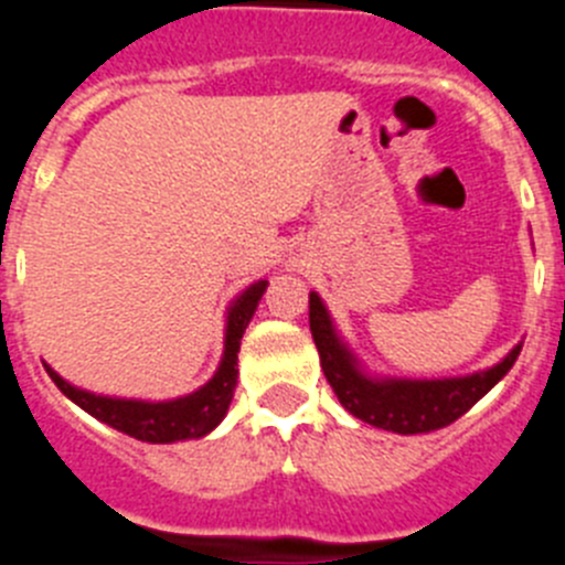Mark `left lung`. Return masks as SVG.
<instances>
[{
    "instance_id": "left-lung-1",
    "label": "left lung",
    "mask_w": 565,
    "mask_h": 565,
    "mask_svg": "<svg viewBox=\"0 0 565 565\" xmlns=\"http://www.w3.org/2000/svg\"><path fill=\"white\" fill-rule=\"evenodd\" d=\"M308 319H311L322 371L344 411L373 427L402 433V436L441 430L461 418L478 398L487 396L507 376L521 353V344H518L495 367L472 373V376L436 379V382H396V379L379 382L359 371L348 348L339 342L331 317L317 294L308 299Z\"/></svg>"
}]
</instances>
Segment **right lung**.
I'll return each instance as SVG.
<instances>
[{
	"instance_id": "1",
	"label": "right lung",
	"mask_w": 565,
	"mask_h": 565,
	"mask_svg": "<svg viewBox=\"0 0 565 565\" xmlns=\"http://www.w3.org/2000/svg\"><path fill=\"white\" fill-rule=\"evenodd\" d=\"M266 286L268 279H257L254 286H248L246 291L234 299L232 311H228L226 351H223L221 367L192 396L174 398V402H132V398H107L78 391V387L64 382L56 371L47 367L50 379L56 382V387L64 396L73 398L89 416L109 424L118 433L138 438V441L172 444L183 441V438L206 436V433H212L223 422L228 404H232L234 387H237V367L234 364H237L239 339L246 333Z\"/></svg>"
}]
</instances>
